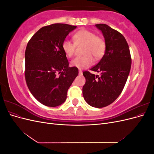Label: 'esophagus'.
Here are the masks:
<instances>
[{"instance_id": "34e87169", "label": "esophagus", "mask_w": 154, "mask_h": 154, "mask_svg": "<svg viewBox=\"0 0 154 154\" xmlns=\"http://www.w3.org/2000/svg\"><path fill=\"white\" fill-rule=\"evenodd\" d=\"M79 74H80V75H82V71H81V70H79Z\"/></svg>"}]
</instances>
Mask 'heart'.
Returning a JSON list of instances; mask_svg holds the SVG:
<instances>
[{"label":"heart","instance_id":"obj_1","mask_svg":"<svg viewBox=\"0 0 154 154\" xmlns=\"http://www.w3.org/2000/svg\"><path fill=\"white\" fill-rule=\"evenodd\" d=\"M74 43L65 40L62 45V49L67 57L71 58L74 54L76 45H84L82 57L74 58L71 66L79 69H83L90 67L93 63V58L99 60L103 57L106 50V43L101 37L97 36L95 32L87 29H82L76 32L73 36Z\"/></svg>","mask_w":154,"mask_h":154}]
</instances>
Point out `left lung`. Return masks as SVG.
I'll return each instance as SVG.
<instances>
[{
  "label": "left lung",
  "mask_w": 154,
  "mask_h": 154,
  "mask_svg": "<svg viewBox=\"0 0 154 154\" xmlns=\"http://www.w3.org/2000/svg\"><path fill=\"white\" fill-rule=\"evenodd\" d=\"M101 31L106 43L105 53L91 71L83 72L86 82L83 96L87 103L96 108L109 105L118 98L127 82L131 68L132 59L127 42L119 32L106 24H96Z\"/></svg>",
  "instance_id": "obj_1"
}]
</instances>
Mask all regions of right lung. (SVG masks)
<instances>
[{
  "label": "right lung",
  "mask_w": 154,
  "mask_h": 154,
  "mask_svg": "<svg viewBox=\"0 0 154 154\" xmlns=\"http://www.w3.org/2000/svg\"><path fill=\"white\" fill-rule=\"evenodd\" d=\"M76 26L53 24L40 28L27 43L25 78L29 90L40 103L54 107L66 100L67 91L78 74L69 67L63 42Z\"/></svg>",
  "instance_id": "add662e5"
}]
</instances>
